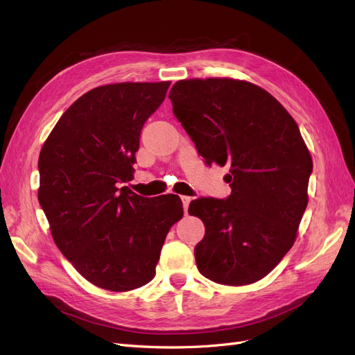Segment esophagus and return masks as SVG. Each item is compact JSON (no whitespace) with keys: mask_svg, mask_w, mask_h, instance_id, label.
<instances>
[{"mask_svg":"<svg viewBox=\"0 0 355 355\" xmlns=\"http://www.w3.org/2000/svg\"><path fill=\"white\" fill-rule=\"evenodd\" d=\"M180 198H182V204H184V210H185V213H187V210H188V206H189V202H191L192 197L184 196V197H180Z\"/></svg>","mask_w":355,"mask_h":355,"instance_id":"esophagus-1","label":"esophagus"}]
</instances>
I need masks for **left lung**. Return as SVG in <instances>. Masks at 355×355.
<instances>
[{"label":"left lung","mask_w":355,"mask_h":355,"mask_svg":"<svg viewBox=\"0 0 355 355\" xmlns=\"http://www.w3.org/2000/svg\"><path fill=\"white\" fill-rule=\"evenodd\" d=\"M168 99L206 164L231 168L228 198L189 204L206 228L194 250L198 271L227 286L259 282L293 245L308 204L313 159L299 127L280 102L247 81L182 80Z\"/></svg>","instance_id":"obj_1"}]
</instances>
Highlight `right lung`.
<instances>
[{
  "mask_svg": "<svg viewBox=\"0 0 355 355\" xmlns=\"http://www.w3.org/2000/svg\"><path fill=\"white\" fill-rule=\"evenodd\" d=\"M170 81L96 87L60 116L38 158V201L62 254L85 280L127 292L155 275L167 232L184 207L175 194L146 198L125 182L145 121Z\"/></svg>",
  "mask_w": 355,
  "mask_h": 355,
  "instance_id": "obj_1",
  "label": "right lung"
}]
</instances>
